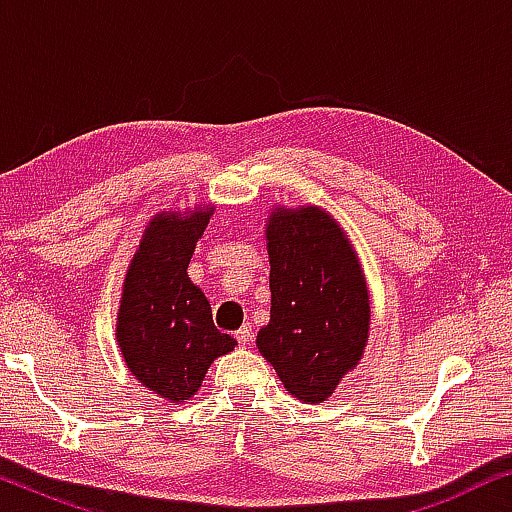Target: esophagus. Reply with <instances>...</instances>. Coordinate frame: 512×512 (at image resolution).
Masks as SVG:
<instances>
[{
	"instance_id": "obj_1",
	"label": "esophagus",
	"mask_w": 512,
	"mask_h": 512,
	"mask_svg": "<svg viewBox=\"0 0 512 512\" xmlns=\"http://www.w3.org/2000/svg\"><path fill=\"white\" fill-rule=\"evenodd\" d=\"M251 338H254V335H251V326H242L240 331L235 333V340L240 342V345H249Z\"/></svg>"
}]
</instances>
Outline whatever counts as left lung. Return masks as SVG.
<instances>
[{
    "label": "left lung",
    "instance_id": "left-lung-1",
    "mask_svg": "<svg viewBox=\"0 0 512 512\" xmlns=\"http://www.w3.org/2000/svg\"><path fill=\"white\" fill-rule=\"evenodd\" d=\"M270 324L256 347L298 401L321 403L356 368L370 331L359 256L338 221L319 207L272 209Z\"/></svg>",
    "mask_w": 512,
    "mask_h": 512
}]
</instances>
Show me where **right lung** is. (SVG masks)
<instances>
[{
	"label": "right lung",
	"instance_id": "1",
	"mask_svg": "<svg viewBox=\"0 0 512 512\" xmlns=\"http://www.w3.org/2000/svg\"><path fill=\"white\" fill-rule=\"evenodd\" d=\"M212 214L195 207L153 216L123 282L116 340L125 366L170 403L188 401L216 356L237 345L214 326L209 300L186 272Z\"/></svg>",
	"mask_w": 512,
	"mask_h": 512
}]
</instances>
